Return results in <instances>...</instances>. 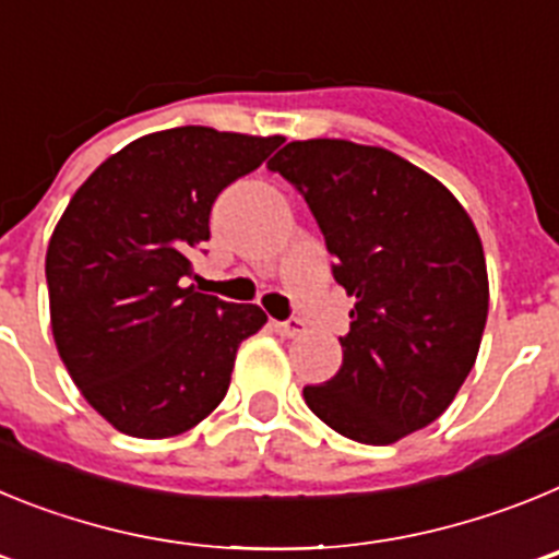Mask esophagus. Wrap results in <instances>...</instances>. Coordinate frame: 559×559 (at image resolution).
<instances>
[{"instance_id": "esophagus-1", "label": "esophagus", "mask_w": 559, "mask_h": 559, "mask_svg": "<svg viewBox=\"0 0 559 559\" xmlns=\"http://www.w3.org/2000/svg\"><path fill=\"white\" fill-rule=\"evenodd\" d=\"M274 328H276V333L288 335V338H294V335H302L305 330H308L305 328L302 319H296V316H290V319H285V322H276Z\"/></svg>"}]
</instances>
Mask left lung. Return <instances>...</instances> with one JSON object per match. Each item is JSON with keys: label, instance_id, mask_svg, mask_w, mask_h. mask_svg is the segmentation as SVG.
I'll use <instances>...</instances> for the list:
<instances>
[{"label": "left lung", "instance_id": "1", "mask_svg": "<svg viewBox=\"0 0 559 559\" xmlns=\"http://www.w3.org/2000/svg\"><path fill=\"white\" fill-rule=\"evenodd\" d=\"M269 170L299 190L355 296L341 369L305 403L341 437L392 445L445 412L481 344L490 285L478 231L448 187L397 153L288 142Z\"/></svg>", "mask_w": 559, "mask_h": 559}]
</instances>
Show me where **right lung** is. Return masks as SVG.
<instances>
[{
    "label": "right lung",
    "mask_w": 559,
    "mask_h": 559,
    "mask_svg": "<svg viewBox=\"0 0 559 559\" xmlns=\"http://www.w3.org/2000/svg\"><path fill=\"white\" fill-rule=\"evenodd\" d=\"M280 145L204 126L147 133L69 201L47 249L52 335L88 406L117 431L176 437L226 397L237 347L265 313L185 288L190 254L210 240L215 199Z\"/></svg>",
    "instance_id": "obj_1"
}]
</instances>
